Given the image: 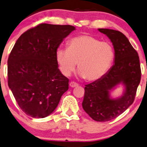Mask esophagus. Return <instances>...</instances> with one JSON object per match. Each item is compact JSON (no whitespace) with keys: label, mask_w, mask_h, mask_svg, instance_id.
<instances>
[{"label":"esophagus","mask_w":147,"mask_h":147,"mask_svg":"<svg viewBox=\"0 0 147 147\" xmlns=\"http://www.w3.org/2000/svg\"><path fill=\"white\" fill-rule=\"evenodd\" d=\"M70 86L71 88H75V87H77V86H78L79 85H78V84H77V83H75V82H74V81H71V82L70 83Z\"/></svg>","instance_id":"esophagus-1"}]
</instances>
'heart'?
<instances>
[{
    "mask_svg": "<svg viewBox=\"0 0 147 147\" xmlns=\"http://www.w3.org/2000/svg\"><path fill=\"white\" fill-rule=\"evenodd\" d=\"M115 57L112 44L90 35L75 37L68 42V49L58 48L57 63L61 73L68 77L78 63L79 75L88 81L101 79L112 66Z\"/></svg>",
    "mask_w": 147,
    "mask_h": 147,
    "instance_id": "1",
    "label": "heart"
}]
</instances>
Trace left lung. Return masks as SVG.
I'll list each match as a JSON object with an SVG mask.
<instances>
[{
    "label": "left lung",
    "mask_w": 147,
    "mask_h": 147,
    "mask_svg": "<svg viewBox=\"0 0 147 147\" xmlns=\"http://www.w3.org/2000/svg\"><path fill=\"white\" fill-rule=\"evenodd\" d=\"M110 39L115 51L114 64L101 79L86 85L84 111L94 121H111L123 114L135 99L141 79L139 56L123 33L109 29H98ZM120 83L125 86L123 96L112 99L109 92Z\"/></svg>",
    "instance_id": "1"
}]
</instances>
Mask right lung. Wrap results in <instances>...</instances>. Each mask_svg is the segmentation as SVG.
Instances as JSON below:
<instances>
[{"mask_svg": "<svg viewBox=\"0 0 147 147\" xmlns=\"http://www.w3.org/2000/svg\"><path fill=\"white\" fill-rule=\"evenodd\" d=\"M75 27L42 23L18 39L7 61L8 86L19 107L32 118H45L68 90L69 79L58 68L55 53Z\"/></svg>", "mask_w": 147, "mask_h": 147, "instance_id": "add662e5", "label": "right lung"}]
</instances>
